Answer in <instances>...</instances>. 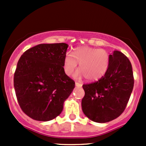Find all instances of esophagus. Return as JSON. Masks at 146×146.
Instances as JSON below:
<instances>
[{
  "label": "esophagus",
  "mask_w": 146,
  "mask_h": 146,
  "mask_svg": "<svg viewBox=\"0 0 146 146\" xmlns=\"http://www.w3.org/2000/svg\"><path fill=\"white\" fill-rule=\"evenodd\" d=\"M76 85L77 87H81L82 86V84L80 83V82H76Z\"/></svg>",
  "instance_id": "obj_1"
}]
</instances>
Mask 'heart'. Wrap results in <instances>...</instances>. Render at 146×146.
<instances>
[{"instance_id":"b5f03b06","label":"heart","mask_w":146,"mask_h":146,"mask_svg":"<svg viewBox=\"0 0 146 146\" xmlns=\"http://www.w3.org/2000/svg\"><path fill=\"white\" fill-rule=\"evenodd\" d=\"M79 64L80 70L76 73L78 78L85 77L89 81H97L108 70L110 55L106 50L90 46L76 48L64 58V68L66 75L70 76Z\"/></svg>"}]
</instances>
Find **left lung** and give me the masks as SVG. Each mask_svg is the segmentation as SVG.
<instances>
[{
	"mask_svg": "<svg viewBox=\"0 0 146 146\" xmlns=\"http://www.w3.org/2000/svg\"><path fill=\"white\" fill-rule=\"evenodd\" d=\"M133 84L130 61L123 53L114 51L110 55L106 74L98 81L82 85L85 90L82 111L90 120L98 123L117 119L126 109Z\"/></svg>",
	"mask_w": 146,
	"mask_h": 146,
	"instance_id": "1",
	"label": "left lung"
}]
</instances>
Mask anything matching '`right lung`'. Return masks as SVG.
I'll list each match as a JSON object with an SVG mask.
<instances>
[{
  "instance_id": "obj_1",
  "label": "right lung",
  "mask_w": 146,
  "mask_h": 146,
  "mask_svg": "<svg viewBox=\"0 0 146 146\" xmlns=\"http://www.w3.org/2000/svg\"><path fill=\"white\" fill-rule=\"evenodd\" d=\"M68 44H41L23 53L14 74V88L23 112L36 121L56 118L75 88L65 73Z\"/></svg>"
}]
</instances>
